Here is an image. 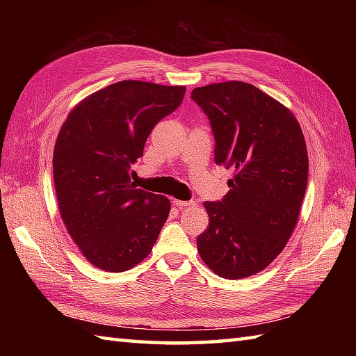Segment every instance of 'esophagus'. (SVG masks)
Here are the masks:
<instances>
[{
  "mask_svg": "<svg viewBox=\"0 0 356 356\" xmlns=\"http://www.w3.org/2000/svg\"><path fill=\"white\" fill-rule=\"evenodd\" d=\"M172 203H174V207L179 208V209H184V208L195 205V203H194L193 200H190V202H185V200H174Z\"/></svg>",
  "mask_w": 356,
  "mask_h": 356,
  "instance_id": "esophagus-1",
  "label": "esophagus"
}]
</instances>
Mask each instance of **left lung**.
<instances>
[{
  "label": "left lung",
  "instance_id": "left-lung-1",
  "mask_svg": "<svg viewBox=\"0 0 356 356\" xmlns=\"http://www.w3.org/2000/svg\"><path fill=\"white\" fill-rule=\"evenodd\" d=\"M216 163L234 168L231 190L205 202L209 226L197 237L207 266L228 280L263 270L283 251L298 220L309 159L297 119L283 104L241 81L197 87Z\"/></svg>",
  "mask_w": 356,
  "mask_h": 356
}]
</instances>
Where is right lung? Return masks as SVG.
<instances>
[{
    "instance_id": "1",
    "label": "right lung",
    "mask_w": 356,
    "mask_h": 356,
    "mask_svg": "<svg viewBox=\"0 0 356 356\" xmlns=\"http://www.w3.org/2000/svg\"><path fill=\"white\" fill-rule=\"evenodd\" d=\"M185 92L184 86L120 81L81 101L59 130L53 151L58 207L93 266L124 272L153 251L171 203L136 188L131 165Z\"/></svg>"
}]
</instances>
